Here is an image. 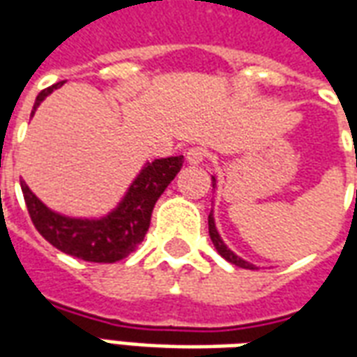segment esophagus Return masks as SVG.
Wrapping results in <instances>:
<instances>
[{
    "mask_svg": "<svg viewBox=\"0 0 357 357\" xmlns=\"http://www.w3.org/2000/svg\"><path fill=\"white\" fill-rule=\"evenodd\" d=\"M206 156H208V153H206L202 147H191L189 151H187L185 158L189 164H201L206 160Z\"/></svg>",
    "mask_w": 357,
    "mask_h": 357,
    "instance_id": "34e87169",
    "label": "esophagus"
}]
</instances>
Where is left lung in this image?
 <instances>
[{
    "mask_svg": "<svg viewBox=\"0 0 357 357\" xmlns=\"http://www.w3.org/2000/svg\"><path fill=\"white\" fill-rule=\"evenodd\" d=\"M212 181H214V179H212ZM208 233H210V239H212V243H214V247H216V250L220 252V255L224 256L227 262H231V264H235V266H239V268H245V269L255 268L252 264H248V262H245V260H241L239 256H235L231 250H229V248L225 247L224 241L220 239V235H218V231H216V224H214L212 212L208 214Z\"/></svg>",
    "mask_w": 357,
    "mask_h": 357,
    "instance_id": "8db88e82",
    "label": "left lung"
}]
</instances>
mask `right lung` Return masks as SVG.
<instances>
[{"instance_id": "right-lung-1", "label": "right lung", "mask_w": 357, "mask_h": 357, "mask_svg": "<svg viewBox=\"0 0 357 357\" xmlns=\"http://www.w3.org/2000/svg\"><path fill=\"white\" fill-rule=\"evenodd\" d=\"M63 84L65 82H57L40 91L32 114L38 105ZM181 166L183 156L158 158L149 162L133 181L120 206L101 220H74L55 214L28 189L24 181H20V187L30 220L43 239L50 241L61 252L76 256L86 262L112 264L132 255L143 241L151 225L155 202L164 193V189L170 185Z\"/></svg>"}]
</instances>
